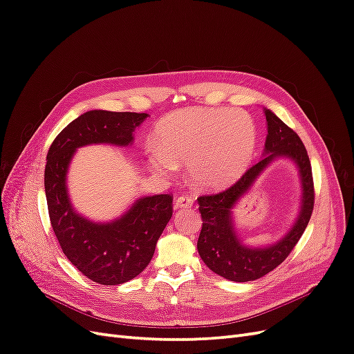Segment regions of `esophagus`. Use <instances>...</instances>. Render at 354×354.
I'll return each mask as SVG.
<instances>
[{"mask_svg":"<svg viewBox=\"0 0 354 354\" xmlns=\"http://www.w3.org/2000/svg\"><path fill=\"white\" fill-rule=\"evenodd\" d=\"M192 203H194V198L189 195H181L176 199L174 207L176 208H189V207H192Z\"/></svg>","mask_w":354,"mask_h":354,"instance_id":"1","label":"esophagus"}]
</instances>
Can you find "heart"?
Wrapping results in <instances>:
<instances>
[{"label": "heart", "instance_id": "b5f03b06", "mask_svg": "<svg viewBox=\"0 0 354 354\" xmlns=\"http://www.w3.org/2000/svg\"><path fill=\"white\" fill-rule=\"evenodd\" d=\"M254 122L233 109H180L167 115L155 128L158 152L151 165L169 173L174 164H187L192 181L214 189L236 180L255 152Z\"/></svg>", "mask_w": 354, "mask_h": 354}]
</instances>
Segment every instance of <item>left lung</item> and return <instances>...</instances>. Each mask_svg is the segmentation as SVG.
<instances>
[{
  "label": "left lung",
  "instance_id": "1",
  "mask_svg": "<svg viewBox=\"0 0 354 354\" xmlns=\"http://www.w3.org/2000/svg\"><path fill=\"white\" fill-rule=\"evenodd\" d=\"M264 115L267 121L264 156L246 169L245 174L229 189L216 195L198 198L202 217L198 252L202 261L214 273L233 282L255 281L276 269L303 236L315 205L312 165L301 138L272 111L264 109ZM277 157L292 158L299 167L304 187L302 209L292 230L279 243L263 249H250L239 241L234 232L231 209L263 168Z\"/></svg>",
  "mask_w": 354,
  "mask_h": 354
}]
</instances>
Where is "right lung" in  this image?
<instances>
[{
	"label": "right lung",
	"instance_id": "right-lung-1",
	"mask_svg": "<svg viewBox=\"0 0 354 354\" xmlns=\"http://www.w3.org/2000/svg\"><path fill=\"white\" fill-rule=\"evenodd\" d=\"M147 116L136 112L88 111L63 128L47 153L44 186L51 227L68 260L100 285H121L146 269L173 216V196H145L137 199L122 217L111 223H94L80 216L71 205L68 167L81 146L131 145L134 130Z\"/></svg>",
	"mask_w": 354,
	"mask_h": 354
}]
</instances>
